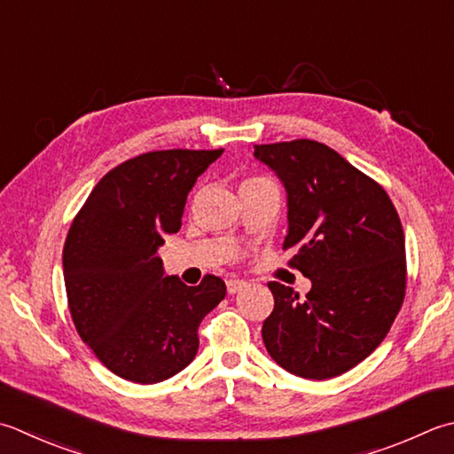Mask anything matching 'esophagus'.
<instances>
[{"mask_svg":"<svg viewBox=\"0 0 454 454\" xmlns=\"http://www.w3.org/2000/svg\"><path fill=\"white\" fill-rule=\"evenodd\" d=\"M246 287H247V281H244V279H230V281H226V289H228L230 295H236V293H239V291L246 289Z\"/></svg>","mask_w":454,"mask_h":454,"instance_id":"obj_1","label":"esophagus"}]
</instances>
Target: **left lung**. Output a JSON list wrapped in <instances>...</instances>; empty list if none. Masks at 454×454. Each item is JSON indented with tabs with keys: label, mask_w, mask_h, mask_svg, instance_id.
I'll return each mask as SVG.
<instances>
[{
	"label": "left lung",
	"mask_w": 454,
	"mask_h": 454,
	"mask_svg": "<svg viewBox=\"0 0 454 454\" xmlns=\"http://www.w3.org/2000/svg\"><path fill=\"white\" fill-rule=\"evenodd\" d=\"M287 191L283 250L313 287L299 299L270 281L262 336L281 368L307 380L340 376L374 352L405 297V238L387 192L313 139L254 145Z\"/></svg>",
	"instance_id": "8db88e82"
}]
</instances>
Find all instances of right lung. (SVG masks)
<instances>
[{
	"label": "right lung",
	"instance_id": "1",
	"mask_svg": "<svg viewBox=\"0 0 454 454\" xmlns=\"http://www.w3.org/2000/svg\"><path fill=\"white\" fill-rule=\"evenodd\" d=\"M224 149H167L106 173L70 224L62 271L76 333L115 376L157 384L197 356L202 318L226 297L204 275L189 287L165 275V234L181 228L186 194Z\"/></svg>",
	"mask_w": 454,
	"mask_h": 454
}]
</instances>
